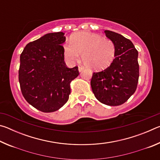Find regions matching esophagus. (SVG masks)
I'll list each match as a JSON object with an SVG mask.
<instances>
[{
    "label": "esophagus",
    "mask_w": 160,
    "mask_h": 160,
    "mask_svg": "<svg viewBox=\"0 0 160 160\" xmlns=\"http://www.w3.org/2000/svg\"><path fill=\"white\" fill-rule=\"evenodd\" d=\"M84 69V68L82 67V66H79L78 67V70H79V72H81L82 70Z\"/></svg>",
    "instance_id": "34e87169"
}]
</instances>
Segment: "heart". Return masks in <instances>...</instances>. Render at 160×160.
<instances>
[{
	"label": "heart",
	"mask_w": 160,
	"mask_h": 160,
	"mask_svg": "<svg viewBox=\"0 0 160 160\" xmlns=\"http://www.w3.org/2000/svg\"><path fill=\"white\" fill-rule=\"evenodd\" d=\"M64 56L72 62L80 57L83 63L91 69L99 70L110 66L115 56V45L112 40L101 35L86 32L72 35L70 43L63 47Z\"/></svg>",
	"instance_id": "heart-1"
}]
</instances>
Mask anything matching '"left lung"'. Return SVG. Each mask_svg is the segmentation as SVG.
<instances>
[{"mask_svg": "<svg viewBox=\"0 0 160 160\" xmlns=\"http://www.w3.org/2000/svg\"><path fill=\"white\" fill-rule=\"evenodd\" d=\"M106 36L115 45V58L107 68L93 72L90 85L99 101L109 106H118L136 90L139 78L138 52L122 35L105 30Z\"/></svg>", "mask_w": 160, "mask_h": 160, "instance_id": "left-lung-1", "label": "left lung"}]
</instances>
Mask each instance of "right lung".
Segmentation results:
<instances>
[{
	"label": "right lung",
	"instance_id": "add662e5",
	"mask_svg": "<svg viewBox=\"0 0 160 160\" xmlns=\"http://www.w3.org/2000/svg\"><path fill=\"white\" fill-rule=\"evenodd\" d=\"M61 32L45 34L29 42L20 55L19 82L26 101L42 112L58 110L68 102L70 84L79 75L78 67L64 62Z\"/></svg>",
	"mask_w": 160,
	"mask_h": 160
}]
</instances>
